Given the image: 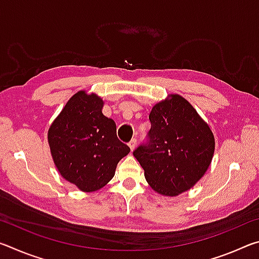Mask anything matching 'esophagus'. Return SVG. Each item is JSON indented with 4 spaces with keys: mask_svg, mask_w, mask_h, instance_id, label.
Wrapping results in <instances>:
<instances>
[{
    "mask_svg": "<svg viewBox=\"0 0 259 259\" xmlns=\"http://www.w3.org/2000/svg\"><path fill=\"white\" fill-rule=\"evenodd\" d=\"M128 145H129V147H130V150L134 151L135 148H136V145H137V140H136V139H131Z\"/></svg>",
    "mask_w": 259,
    "mask_h": 259,
    "instance_id": "obj_1",
    "label": "esophagus"
}]
</instances>
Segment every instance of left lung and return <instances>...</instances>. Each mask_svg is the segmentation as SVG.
<instances>
[{"label": "left lung", "mask_w": 259, "mask_h": 259, "mask_svg": "<svg viewBox=\"0 0 259 259\" xmlns=\"http://www.w3.org/2000/svg\"><path fill=\"white\" fill-rule=\"evenodd\" d=\"M147 145L134 156L144 169L153 191L177 196L198 183L207 172L214 152V137L209 124L181 95L152 107Z\"/></svg>", "instance_id": "1"}]
</instances>
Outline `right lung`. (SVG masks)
Wrapping results in <instances>:
<instances>
[{
    "mask_svg": "<svg viewBox=\"0 0 259 259\" xmlns=\"http://www.w3.org/2000/svg\"><path fill=\"white\" fill-rule=\"evenodd\" d=\"M104 100L85 90L69 98L48 130L55 165L63 178L82 192L104 187L130 148L116 136V124L105 116Z\"/></svg>",
    "mask_w": 259,
    "mask_h": 259,
    "instance_id": "1",
    "label": "right lung"
}]
</instances>
